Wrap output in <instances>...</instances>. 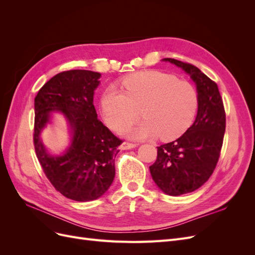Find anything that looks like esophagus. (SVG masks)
I'll return each mask as SVG.
<instances>
[{
  "instance_id": "obj_1",
  "label": "esophagus",
  "mask_w": 255,
  "mask_h": 255,
  "mask_svg": "<svg viewBox=\"0 0 255 255\" xmlns=\"http://www.w3.org/2000/svg\"><path fill=\"white\" fill-rule=\"evenodd\" d=\"M136 146H137V143L125 141V142H122V144H121V150H129V149L136 148Z\"/></svg>"
}]
</instances>
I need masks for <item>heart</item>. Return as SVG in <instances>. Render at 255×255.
Instances as JSON below:
<instances>
[{
    "label": "heart",
    "instance_id": "obj_1",
    "mask_svg": "<svg viewBox=\"0 0 255 255\" xmlns=\"http://www.w3.org/2000/svg\"><path fill=\"white\" fill-rule=\"evenodd\" d=\"M121 87L122 90L115 86L105 89L101 109L107 125L115 130L131 124L141 109L146 119L135 128L121 131L129 137L159 136L163 140H172L186 132L196 117L199 105L196 88L173 75L139 72L123 80Z\"/></svg>",
    "mask_w": 255,
    "mask_h": 255
}]
</instances>
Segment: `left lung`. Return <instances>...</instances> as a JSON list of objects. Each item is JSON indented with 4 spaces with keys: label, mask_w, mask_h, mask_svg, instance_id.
I'll return each mask as SVG.
<instances>
[{
    "label": "left lung",
    "mask_w": 255,
    "mask_h": 255,
    "mask_svg": "<svg viewBox=\"0 0 255 255\" xmlns=\"http://www.w3.org/2000/svg\"><path fill=\"white\" fill-rule=\"evenodd\" d=\"M182 68L197 86L196 120L180 138L157 146V158L150 166L153 181L169 196L195 191L210 179L218 163L226 130V112L217 84L196 66L164 58Z\"/></svg>",
    "instance_id": "left-lung-1"
}]
</instances>
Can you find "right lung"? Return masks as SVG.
Returning a JSON list of instances; mask_svg holds the SVG:
<instances>
[{
  "label": "right lung",
  "instance_id": "obj_1",
  "mask_svg": "<svg viewBox=\"0 0 255 255\" xmlns=\"http://www.w3.org/2000/svg\"><path fill=\"white\" fill-rule=\"evenodd\" d=\"M101 74L89 70H69L45 83L35 98L34 145L38 160L57 191L79 202L103 196L115 177V157L122 140L98 119L95 90ZM59 111L69 123L71 146L64 154L51 156L40 133Z\"/></svg>",
  "mask_w": 255,
  "mask_h": 255
}]
</instances>
